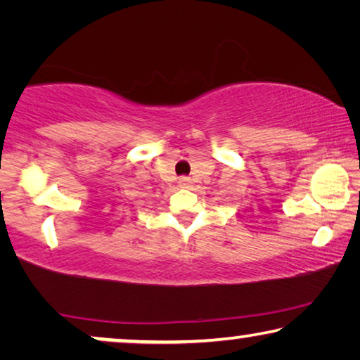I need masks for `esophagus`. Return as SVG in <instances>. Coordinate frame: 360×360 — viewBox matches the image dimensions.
<instances>
[{"instance_id": "esophagus-1", "label": "esophagus", "mask_w": 360, "mask_h": 360, "mask_svg": "<svg viewBox=\"0 0 360 360\" xmlns=\"http://www.w3.org/2000/svg\"><path fill=\"white\" fill-rule=\"evenodd\" d=\"M179 185H180V188H188L190 179H186V176H181V179L179 180Z\"/></svg>"}]
</instances>
